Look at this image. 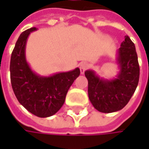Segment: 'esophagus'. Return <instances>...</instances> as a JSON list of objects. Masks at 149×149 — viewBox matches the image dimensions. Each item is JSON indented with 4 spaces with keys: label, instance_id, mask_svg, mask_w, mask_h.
I'll return each instance as SVG.
<instances>
[{
    "label": "esophagus",
    "instance_id": "esophagus-1",
    "mask_svg": "<svg viewBox=\"0 0 149 149\" xmlns=\"http://www.w3.org/2000/svg\"><path fill=\"white\" fill-rule=\"evenodd\" d=\"M88 67H89V65H88L87 62H82V63H80V65H79L80 73H81V74H84V71L88 69Z\"/></svg>",
    "mask_w": 149,
    "mask_h": 149
}]
</instances>
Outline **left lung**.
I'll return each mask as SVG.
<instances>
[{
	"mask_svg": "<svg viewBox=\"0 0 149 149\" xmlns=\"http://www.w3.org/2000/svg\"><path fill=\"white\" fill-rule=\"evenodd\" d=\"M120 68L116 79L100 78L93 70L84 72L88 79V95L98 111L113 113L122 109L133 96L139 80V65L134 42L126 36L118 51Z\"/></svg>",
	"mask_w": 149,
	"mask_h": 149,
	"instance_id": "obj_1",
	"label": "left lung"
}]
</instances>
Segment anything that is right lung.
Masks as SVG:
<instances>
[{
	"instance_id": "right-lung-1",
	"label": "right lung",
	"mask_w": 149,
	"mask_h": 149,
	"mask_svg": "<svg viewBox=\"0 0 149 149\" xmlns=\"http://www.w3.org/2000/svg\"><path fill=\"white\" fill-rule=\"evenodd\" d=\"M32 27L21 33L12 51L10 82L16 99L29 112L40 118L54 115L65 103L67 92L79 75V68L43 77L32 71L26 60V45Z\"/></svg>"
}]
</instances>
